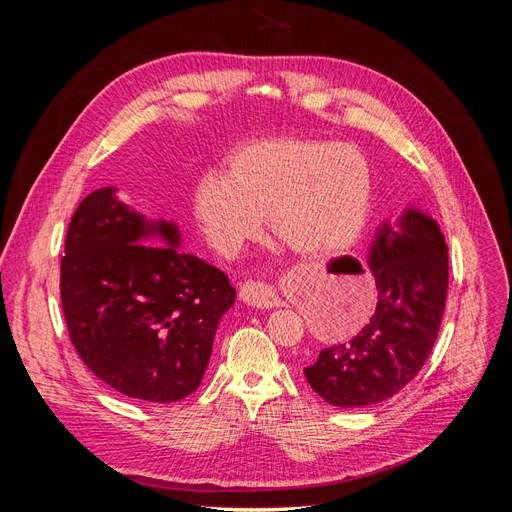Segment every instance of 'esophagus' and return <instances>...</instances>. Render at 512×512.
<instances>
[{
    "label": "esophagus",
    "instance_id": "34e87169",
    "mask_svg": "<svg viewBox=\"0 0 512 512\" xmlns=\"http://www.w3.org/2000/svg\"><path fill=\"white\" fill-rule=\"evenodd\" d=\"M240 299L242 303H247L257 309H272V307H282V299L278 297V292L267 286L263 282H245L240 286Z\"/></svg>",
    "mask_w": 512,
    "mask_h": 512
}]
</instances>
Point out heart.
Returning <instances> with one entry per match:
<instances>
[{
    "mask_svg": "<svg viewBox=\"0 0 512 512\" xmlns=\"http://www.w3.org/2000/svg\"><path fill=\"white\" fill-rule=\"evenodd\" d=\"M373 195L367 157L353 145L276 137L236 147L224 170L203 172L191 209L207 245L236 257L263 224L309 259L346 251L359 238Z\"/></svg>",
    "mask_w": 512,
    "mask_h": 512,
    "instance_id": "b5f03b06",
    "label": "heart"
}]
</instances>
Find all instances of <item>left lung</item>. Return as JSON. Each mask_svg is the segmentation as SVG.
I'll return each mask as SVG.
<instances>
[{
	"label": "left lung",
	"mask_w": 512,
	"mask_h": 512,
	"mask_svg": "<svg viewBox=\"0 0 512 512\" xmlns=\"http://www.w3.org/2000/svg\"><path fill=\"white\" fill-rule=\"evenodd\" d=\"M369 270L378 305L346 342L321 348L303 369L332 407L363 409L405 388L432 353L448 290V247L436 220L417 205L382 222L371 242Z\"/></svg>",
	"instance_id": "left-lung-1"
}]
</instances>
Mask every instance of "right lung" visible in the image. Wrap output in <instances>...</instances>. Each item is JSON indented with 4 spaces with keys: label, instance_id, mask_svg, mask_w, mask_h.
Wrapping results in <instances>:
<instances>
[{
    "label": "right lung",
    "instance_id": "obj_1",
    "mask_svg": "<svg viewBox=\"0 0 512 512\" xmlns=\"http://www.w3.org/2000/svg\"><path fill=\"white\" fill-rule=\"evenodd\" d=\"M103 186L74 211L62 259L70 340L101 382L168 405L195 392L236 290L180 251L176 222L147 220Z\"/></svg>",
    "mask_w": 512,
    "mask_h": 512
}]
</instances>
